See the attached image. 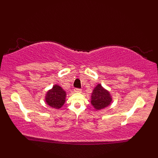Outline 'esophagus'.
Listing matches in <instances>:
<instances>
[{"instance_id":"obj_1","label":"esophagus","mask_w":158,"mask_h":158,"mask_svg":"<svg viewBox=\"0 0 158 158\" xmlns=\"http://www.w3.org/2000/svg\"><path fill=\"white\" fill-rule=\"evenodd\" d=\"M81 91H82V89H80V88H75V89H74V92H75L80 93V92H81Z\"/></svg>"}]
</instances>
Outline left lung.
I'll use <instances>...</instances> for the list:
<instances>
[{
    "label": "left lung",
    "mask_w": 158,
    "mask_h": 158,
    "mask_svg": "<svg viewBox=\"0 0 158 158\" xmlns=\"http://www.w3.org/2000/svg\"><path fill=\"white\" fill-rule=\"evenodd\" d=\"M111 100L109 92L104 89L101 85L98 84L93 90L91 103L96 110L102 109L109 106Z\"/></svg>",
    "instance_id": "left-lung-1"
}]
</instances>
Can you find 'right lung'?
<instances>
[{
	"instance_id": "1",
	"label": "right lung",
	"mask_w": 158,
	"mask_h": 158,
	"mask_svg": "<svg viewBox=\"0 0 158 158\" xmlns=\"http://www.w3.org/2000/svg\"><path fill=\"white\" fill-rule=\"evenodd\" d=\"M66 92L61 87L55 85L52 89L49 90L46 95L47 104L55 109H60L65 102Z\"/></svg>"
}]
</instances>
